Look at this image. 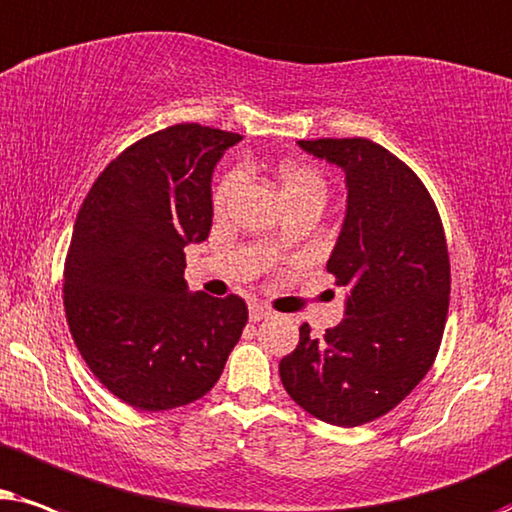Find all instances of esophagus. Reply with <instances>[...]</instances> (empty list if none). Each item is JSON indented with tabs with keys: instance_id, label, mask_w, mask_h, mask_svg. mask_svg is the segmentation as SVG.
Instances as JSON below:
<instances>
[{
	"instance_id": "obj_1",
	"label": "esophagus",
	"mask_w": 512,
	"mask_h": 512,
	"mask_svg": "<svg viewBox=\"0 0 512 512\" xmlns=\"http://www.w3.org/2000/svg\"><path fill=\"white\" fill-rule=\"evenodd\" d=\"M269 316H271V311L267 309V306H262V304H250V320H252V323H260V320L269 318Z\"/></svg>"
}]
</instances>
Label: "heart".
Here are the masks:
<instances>
[{
  "label": "heart",
  "mask_w": 512,
  "mask_h": 512,
  "mask_svg": "<svg viewBox=\"0 0 512 512\" xmlns=\"http://www.w3.org/2000/svg\"><path fill=\"white\" fill-rule=\"evenodd\" d=\"M238 182H241V173H238V170H231V173L222 177L220 185L215 187L213 206L217 213L227 208L231 194L236 192ZM278 182H281L285 201L325 199V180L318 175V170L304 166V163H283V166L278 168Z\"/></svg>",
  "instance_id": "1"
}]
</instances>
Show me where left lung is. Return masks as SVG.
Masks as SVG:
<instances>
[{
  "label": "left lung",
  "instance_id": "8db88e82",
  "mask_svg": "<svg viewBox=\"0 0 512 512\" xmlns=\"http://www.w3.org/2000/svg\"><path fill=\"white\" fill-rule=\"evenodd\" d=\"M346 175V215L327 260L349 288L344 320L278 365L285 391L332 426H360L391 412L431 370L449 306V255L424 182L377 142L299 140Z\"/></svg>",
  "mask_w": 512,
  "mask_h": 512
}]
</instances>
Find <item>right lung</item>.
I'll list each match as a JSON object with an SVG mask.
<instances>
[{"mask_svg":"<svg viewBox=\"0 0 512 512\" xmlns=\"http://www.w3.org/2000/svg\"><path fill=\"white\" fill-rule=\"evenodd\" d=\"M236 142L199 124L147 135L102 170L74 222L67 325L100 384L138 410L203 398L248 323L241 297L185 281V245L210 234L213 170Z\"/></svg>","mask_w":512,"mask_h":512,"instance_id":"1","label":"right lung"}]
</instances>
